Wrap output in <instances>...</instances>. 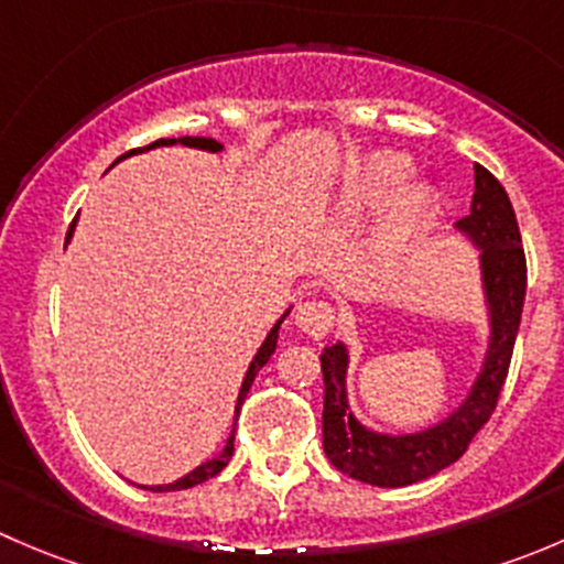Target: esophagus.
Masks as SVG:
<instances>
[{
	"label": "esophagus",
	"instance_id": "obj_1",
	"mask_svg": "<svg viewBox=\"0 0 564 564\" xmlns=\"http://www.w3.org/2000/svg\"><path fill=\"white\" fill-rule=\"evenodd\" d=\"M294 324L305 335H311V338H324L335 324V308L329 303H324V300H308L294 314Z\"/></svg>",
	"mask_w": 564,
	"mask_h": 564
}]
</instances>
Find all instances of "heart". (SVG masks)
I'll return each instance as SVG.
<instances>
[{
    "label": "heart",
    "mask_w": 564,
    "mask_h": 564,
    "mask_svg": "<svg viewBox=\"0 0 564 564\" xmlns=\"http://www.w3.org/2000/svg\"><path fill=\"white\" fill-rule=\"evenodd\" d=\"M409 174H412V161L403 152H371L346 174L344 187H340V215L346 220H362L366 215L377 213L409 180ZM440 209L442 196L434 185H429V182L406 185L384 209L382 220L373 229V259H379L382 264H395V261L414 253L434 229Z\"/></svg>",
    "instance_id": "b5f03b06"
}]
</instances>
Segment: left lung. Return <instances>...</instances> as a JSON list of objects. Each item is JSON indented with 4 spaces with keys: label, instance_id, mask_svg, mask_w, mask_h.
Segmentation results:
<instances>
[{
    "label": "left lung",
    "instance_id": "obj_1",
    "mask_svg": "<svg viewBox=\"0 0 564 564\" xmlns=\"http://www.w3.org/2000/svg\"><path fill=\"white\" fill-rule=\"evenodd\" d=\"M456 229L480 250V281L488 308V346L469 395L425 431L384 434L362 425L349 406L346 371L349 349L333 344L322 351L324 412L322 442L329 464L355 480L379 488H401L436 475L464 456L477 431L497 409L508 379L516 335L527 294V259L513 204L488 169L475 166V196Z\"/></svg>",
    "mask_w": 564,
    "mask_h": 564
}]
</instances>
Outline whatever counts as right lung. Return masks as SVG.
<instances>
[{
  "label": "right lung",
  "instance_id": "right-lung-1",
  "mask_svg": "<svg viewBox=\"0 0 564 564\" xmlns=\"http://www.w3.org/2000/svg\"><path fill=\"white\" fill-rule=\"evenodd\" d=\"M172 144L193 147V150H207V152H220V150H224V144H220V141H215V139H204V135H182V139H158V141H152L150 147H141V150H130V152H124L122 158H117V163H119V161H124V158L135 155V152H147V150H155V147H172ZM73 229H76V220H73L70 229H67L65 246H67V242H70ZM289 311H292V308H289ZM289 311H286V314H283L281 318H278L275 327H272L270 333H267L264 344L259 346V351H256V357H253V360H250V366H248V371H246V379H242L240 395H237V403H235V425H237V417H240L242 401H246V395H248L250 384H253L256 373H259L261 368L267 366V360H270V357L275 355V346H278V329H281L283 318L289 316ZM231 456H235V429H231L229 440H226V447H224V451H220L218 456H215V458L204 460L202 466H196V469L187 471V475H185V477H180V480L169 482V486H141V488H150V491H182V488L198 486V482H204V480H209V477L218 475V471L224 469L226 464H229Z\"/></svg>",
  "mask_w": 564,
  "mask_h": 564
}]
</instances>
